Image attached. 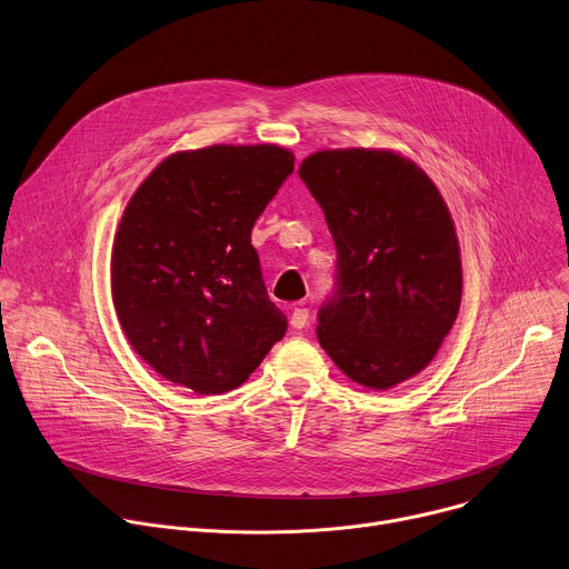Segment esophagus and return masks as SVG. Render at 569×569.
<instances>
[{
    "label": "esophagus",
    "instance_id": "34e87169",
    "mask_svg": "<svg viewBox=\"0 0 569 569\" xmlns=\"http://www.w3.org/2000/svg\"><path fill=\"white\" fill-rule=\"evenodd\" d=\"M309 322V309L307 307H296L293 311H291V327L293 329H302L305 325Z\"/></svg>",
    "mask_w": 569,
    "mask_h": 569
}]
</instances>
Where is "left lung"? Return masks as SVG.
I'll list each match as a JSON object with an SVG mask.
<instances>
[{"mask_svg": "<svg viewBox=\"0 0 569 569\" xmlns=\"http://www.w3.org/2000/svg\"><path fill=\"white\" fill-rule=\"evenodd\" d=\"M300 179L336 244L316 336L352 381L388 390L421 372L458 318L460 244L423 170L379 150H322Z\"/></svg>", "mask_w": 569, "mask_h": 569, "instance_id": "left-lung-1", "label": "left lung"}]
</instances>
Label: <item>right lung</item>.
I'll use <instances>...</instances> for the list:
<instances>
[{
    "label": "right lung",
    "instance_id": "1",
    "mask_svg": "<svg viewBox=\"0 0 569 569\" xmlns=\"http://www.w3.org/2000/svg\"><path fill=\"white\" fill-rule=\"evenodd\" d=\"M293 172L278 146L168 157L130 199L111 253V298L143 361L197 395L242 386L282 340L256 219Z\"/></svg>",
    "mask_w": 569,
    "mask_h": 569
}]
</instances>
